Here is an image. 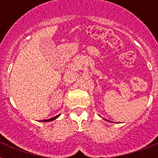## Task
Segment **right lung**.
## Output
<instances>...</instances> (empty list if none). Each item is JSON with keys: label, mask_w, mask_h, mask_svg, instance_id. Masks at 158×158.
I'll list each match as a JSON object with an SVG mask.
<instances>
[{"label": "right lung", "mask_w": 158, "mask_h": 158, "mask_svg": "<svg viewBox=\"0 0 158 158\" xmlns=\"http://www.w3.org/2000/svg\"><path fill=\"white\" fill-rule=\"evenodd\" d=\"M59 115H56V116H54V117L51 118V119H48V120H42V121H44V122H46V121H52V120H55V119H56L57 117H59Z\"/></svg>", "instance_id": "1"}]
</instances>
